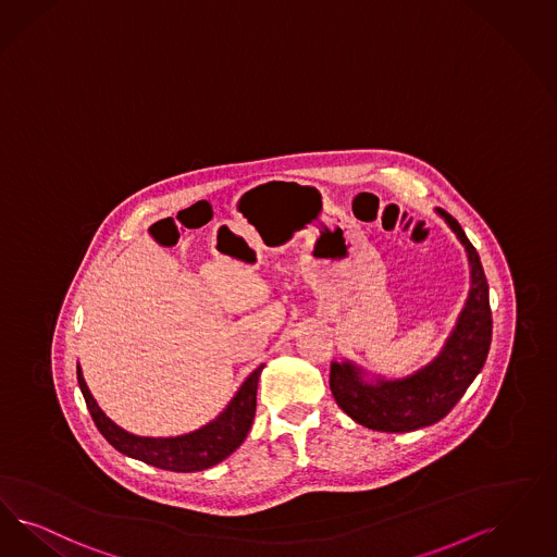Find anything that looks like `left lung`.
<instances>
[{"label":"left lung","instance_id":"1","mask_svg":"<svg viewBox=\"0 0 557 557\" xmlns=\"http://www.w3.org/2000/svg\"><path fill=\"white\" fill-rule=\"evenodd\" d=\"M457 234L471 265V292L457 326L436 360L416 374L397 381L366 383L362 370L351 362H333L329 386L337 405L354 422L379 432H411L441 422L459 404L485 364L492 344L490 288L480 255L465 236L459 222L438 210Z\"/></svg>","mask_w":557,"mask_h":557}]
</instances>
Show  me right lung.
Instances as JSON below:
<instances>
[{
    "mask_svg": "<svg viewBox=\"0 0 557 557\" xmlns=\"http://www.w3.org/2000/svg\"><path fill=\"white\" fill-rule=\"evenodd\" d=\"M261 370L263 366L250 372L249 379L243 383L236 397L226 407V411L215 422L176 438H141L121 430L100 411V407L84 383L79 366H77V384L100 434L111 442L119 453L132 459L144 460L158 469L193 473V471L210 469L220 460L231 457L232 453L247 438L250 423L255 418V409H257V383H259Z\"/></svg>",
    "mask_w": 557,
    "mask_h": 557,
    "instance_id": "add662e5",
    "label": "right lung"
}]
</instances>
